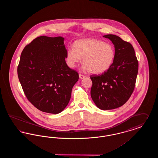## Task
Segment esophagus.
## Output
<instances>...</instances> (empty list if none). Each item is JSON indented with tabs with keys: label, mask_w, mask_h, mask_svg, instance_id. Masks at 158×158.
Segmentation results:
<instances>
[{
	"label": "esophagus",
	"mask_w": 158,
	"mask_h": 158,
	"mask_svg": "<svg viewBox=\"0 0 158 158\" xmlns=\"http://www.w3.org/2000/svg\"><path fill=\"white\" fill-rule=\"evenodd\" d=\"M86 76L85 75H81V74H79V78L80 79H83V78H85Z\"/></svg>",
	"instance_id": "esophagus-1"
}]
</instances>
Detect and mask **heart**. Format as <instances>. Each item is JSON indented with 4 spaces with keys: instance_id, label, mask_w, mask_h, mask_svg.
Wrapping results in <instances>:
<instances>
[{
    "instance_id": "b5f03b06",
    "label": "heart",
    "mask_w": 158,
    "mask_h": 158,
    "mask_svg": "<svg viewBox=\"0 0 158 158\" xmlns=\"http://www.w3.org/2000/svg\"><path fill=\"white\" fill-rule=\"evenodd\" d=\"M115 58L113 45L96 39H82L76 41L73 47L66 51L68 65L75 68L82 60L83 70H89L93 74H101L111 67Z\"/></svg>"
}]
</instances>
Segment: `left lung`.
<instances>
[{
  "instance_id": "obj_1",
  "label": "left lung",
  "mask_w": 158,
  "mask_h": 158,
  "mask_svg": "<svg viewBox=\"0 0 158 158\" xmlns=\"http://www.w3.org/2000/svg\"><path fill=\"white\" fill-rule=\"evenodd\" d=\"M103 37L111 41L114 45L115 58L111 67L104 73L90 76V95L98 108L109 110L124 105L131 95L139 63L130 43L113 34Z\"/></svg>"
}]
</instances>
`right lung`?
Segmentation results:
<instances>
[{
  "label": "right lung",
  "mask_w": 158,
  "mask_h": 158,
  "mask_svg": "<svg viewBox=\"0 0 158 158\" xmlns=\"http://www.w3.org/2000/svg\"><path fill=\"white\" fill-rule=\"evenodd\" d=\"M62 37L41 36L23 48L18 76L31 103L39 110L61 113L68 105L79 74L68 67Z\"/></svg>",
  "instance_id": "right-lung-1"
}]
</instances>
